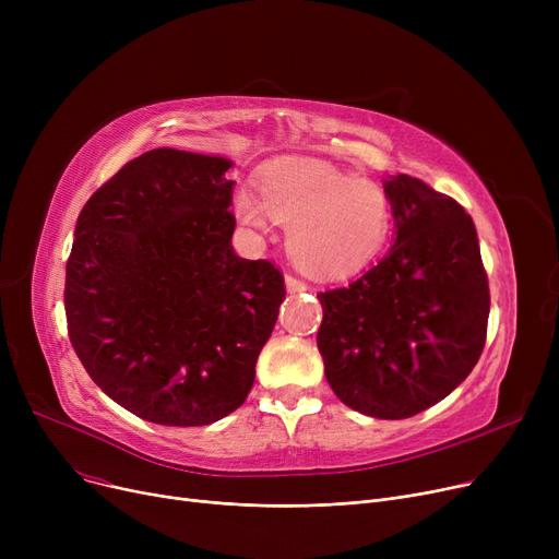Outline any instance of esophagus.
Here are the masks:
<instances>
[{"label": "esophagus", "mask_w": 559, "mask_h": 559, "mask_svg": "<svg viewBox=\"0 0 559 559\" xmlns=\"http://www.w3.org/2000/svg\"><path fill=\"white\" fill-rule=\"evenodd\" d=\"M285 289L289 292V295H297V292H306L308 285L304 281H299L297 276H285Z\"/></svg>", "instance_id": "esophagus-1"}]
</instances>
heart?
<instances>
[{"label": "heart", "mask_w": 559, "mask_h": 559, "mask_svg": "<svg viewBox=\"0 0 559 559\" xmlns=\"http://www.w3.org/2000/svg\"><path fill=\"white\" fill-rule=\"evenodd\" d=\"M258 192L240 190L235 217L267 233L272 219L287 226V251L301 270L321 278L362 272L383 251L392 228V201L383 186L314 158L264 169Z\"/></svg>", "instance_id": "obj_1"}]
</instances>
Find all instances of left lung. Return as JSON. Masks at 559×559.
I'll return each mask as SVG.
<instances>
[{
	"label": "left lung",
	"mask_w": 559,
	"mask_h": 559,
	"mask_svg": "<svg viewBox=\"0 0 559 559\" xmlns=\"http://www.w3.org/2000/svg\"><path fill=\"white\" fill-rule=\"evenodd\" d=\"M396 238L354 283L317 295L324 373L337 399L376 419H407L476 367L489 285L474 219L419 179H383Z\"/></svg>",
	"instance_id": "obj_1"
}]
</instances>
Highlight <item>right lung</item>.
<instances>
[{"mask_svg":"<svg viewBox=\"0 0 559 559\" xmlns=\"http://www.w3.org/2000/svg\"><path fill=\"white\" fill-rule=\"evenodd\" d=\"M230 158L152 150L76 219L66 272L70 342L115 403L160 426L238 409L285 299L267 260L230 247Z\"/></svg>","mask_w":559,"mask_h":559,"instance_id":"1","label":"right lung"}]
</instances>
